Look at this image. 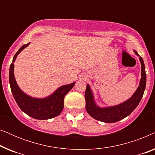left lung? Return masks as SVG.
Segmentation results:
<instances>
[{"mask_svg":"<svg viewBox=\"0 0 155 155\" xmlns=\"http://www.w3.org/2000/svg\"><path fill=\"white\" fill-rule=\"evenodd\" d=\"M135 54L138 55L137 51H134ZM140 61L141 63V80L140 85L137 87L136 92L128 101L120 104L106 109H101L95 105L93 101V97L90 86L87 84V87L84 94V98L86 101V110L87 113L94 118V119L105 123H114L126 118V116L132 113L134 109L139 104L142 97L143 96L146 86V73L145 67L142 57L140 56Z\"/></svg>","mask_w":155,"mask_h":155,"instance_id":"8db88e82","label":"left lung"}]
</instances>
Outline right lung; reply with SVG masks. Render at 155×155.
I'll return each mask as SVG.
<instances>
[{
	"label": "right lung",
	"instance_id": "obj_1",
	"mask_svg": "<svg viewBox=\"0 0 155 155\" xmlns=\"http://www.w3.org/2000/svg\"><path fill=\"white\" fill-rule=\"evenodd\" d=\"M29 44H25L18 51L13 57L10 67L9 81L10 88L17 104L22 111L36 119L46 120L56 117L61 114L64 107V97L73 87L75 82L61 87L54 94L46 99H35L27 96L20 90L14 77V62L21 51Z\"/></svg>",
	"mask_w": 155,
	"mask_h": 155
}]
</instances>
